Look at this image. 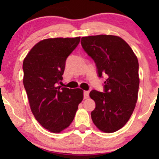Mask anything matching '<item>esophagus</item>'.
Returning <instances> with one entry per match:
<instances>
[{
  "label": "esophagus",
  "instance_id": "34e87169",
  "mask_svg": "<svg viewBox=\"0 0 159 159\" xmlns=\"http://www.w3.org/2000/svg\"><path fill=\"white\" fill-rule=\"evenodd\" d=\"M89 93H90L89 91H84L83 95H84V99L88 98H89Z\"/></svg>",
  "mask_w": 159,
  "mask_h": 159
}]
</instances>
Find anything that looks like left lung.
I'll return each instance as SVG.
<instances>
[{
    "mask_svg": "<svg viewBox=\"0 0 159 159\" xmlns=\"http://www.w3.org/2000/svg\"><path fill=\"white\" fill-rule=\"evenodd\" d=\"M81 45L94 61L98 76L106 77L103 93H90L95 102L91 118L100 130L114 132L126 125L135 107L140 84L138 58L129 45L117 36L83 37Z\"/></svg>",
    "mask_w": 159,
    "mask_h": 159,
    "instance_id": "8db88e82",
    "label": "left lung"
}]
</instances>
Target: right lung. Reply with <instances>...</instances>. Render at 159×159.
<instances>
[{"instance_id": "add662e5", "label": "right lung", "mask_w": 159, "mask_h": 159, "mask_svg": "<svg viewBox=\"0 0 159 159\" xmlns=\"http://www.w3.org/2000/svg\"><path fill=\"white\" fill-rule=\"evenodd\" d=\"M80 38H49L30 50L23 62V83L36 120L45 129L60 132L72 122L83 99L80 88H61L66 61Z\"/></svg>"}]
</instances>
